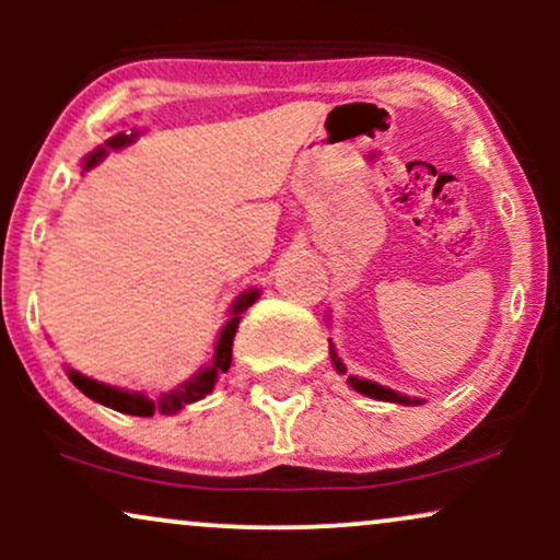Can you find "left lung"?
<instances>
[{"instance_id":"left-lung-1","label":"left lung","mask_w":560,"mask_h":560,"mask_svg":"<svg viewBox=\"0 0 560 560\" xmlns=\"http://www.w3.org/2000/svg\"><path fill=\"white\" fill-rule=\"evenodd\" d=\"M329 352H331V363H334V369H337L339 374H347L345 363L339 361L337 350H334V345H331V342H329ZM347 384H350V387L355 389V392H361V395H365V397H374V400H384V402H400V405H421L419 397H405V395H397L395 389H387V387H382V384H376V382H369V378L347 376Z\"/></svg>"}]
</instances>
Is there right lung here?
<instances>
[{
    "label": "right lung",
    "mask_w": 560,
    "mask_h": 560,
    "mask_svg": "<svg viewBox=\"0 0 560 560\" xmlns=\"http://www.w3.org/2000/svg\"><path fill=\"white\" fill-rule=\"evenodd\" d=\"M128 141H133V139L126 137V133H118V137H113L110 141H107V147H115V150H118V147L128 144ZM102 158H105V150L92 152V155L86 158V163H83V168L86 171L94 168ZM258 294H260L258 289H249V292H244L242 298H236L234 307H231V318L226 320V326H223L221 337H218V342H215L213 363H210L208 369L199 371L197 376H191L189 382H184L178 389L163 392V395H158V397H147V395H141V392H128L120 387H110V384H102V382H96V378L83 376L73 369H68V378L83 392V395L92 397L94 402L107 405V408L118 410V413L144 416V419L152 413H165V416L178 413L184 405L197 402V400H202L205 395H210L218 382V374H226L229 365H231V345H234L236 326H240L242 313L247 311L255 300H258Z\"/></svg>",
    "instance_id": "add662e5"
}]
</instances>
